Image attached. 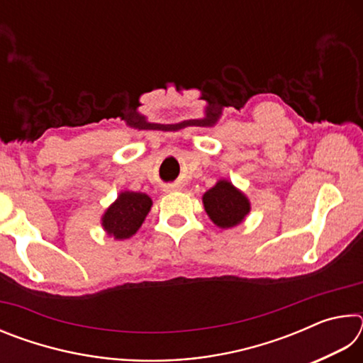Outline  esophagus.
I'll use <instances>...</instances> for the list:
<instances>
[{
	"label": "esophagus",
	"mask_w": 363,
	"mask_h": 363,
	"mask_svg": "<svg viewBox=\"0 0 363 363\" xmlns=\"http://www.w3.org/2000/svg\"><path fill=\"white\" fill-rule=\"evenodd\" d=\"M174 187L173 186H167V187H164V190H168V192H169V190H173Z\"/></svg>",
	"instance_id": "1"
}]
</instances>
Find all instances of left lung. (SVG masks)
<instances>
[{
    "label": "left lung",
    "mask_w": 363,
    "mask_h": 363,
    "mask_svg": "<svg viewBox=\"0 0 363 363\" xmlns=\"http://www.w3.org/2000/svg\"><path fill=\"white\" fill-rule=\"evenodd\" d=\"M208 218L219 229L242 224L251 211V201L229 179H219L201 196Z\"/></svg>",
    "instance_id": "1"
}]
</instances>
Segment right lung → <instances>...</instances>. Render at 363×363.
<instances>
[{"label":"right lung","mask_w":363,"mask_h":363,"mask_svg":"<svg viewBox=\"0 0 363 363\" xmlns=\"http://www.w3.org/2000/svg\"><path fill=\"white\" fill-rule=\"evenodd\" d=\"M152 208V199L143 192L123 190L116 200L104 211L102 229L113 240H126L136 233Z\"/></svg>","instance_id":"obj_1"}]
</instances>
